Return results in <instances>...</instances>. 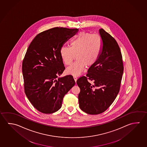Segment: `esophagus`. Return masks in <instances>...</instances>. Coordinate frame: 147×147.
<instances>
[{
	"label": "esophagus",
	"instance_id": "1",
	"mask_svg": "<svg viewBox=\"0 0 147 147\" xmlns=\"http://www.w3.org/2000/svg\"><path fill=\"white\" fill-rule=\"evenodd\" d=\"M73 78H74V80L75 81V82H76V81H77V78L76 76H73Z\"/></svg>",
	"mask_w": 147,
	"mask_h": 147
}]
</instances>
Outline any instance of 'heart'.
Returning a JSON list of instances; mask_svg holds the SVG:
<instances>
[{
  "label": "heart",
  "instance_id": "1",
  "mask_svg": "<svg viewBox=\"0 0 147 147\" xmlns=\"http://www.w3.org/2000/svg\"><path fill=\"white\" fill-rule=\"evenodd\" d=\"M103 49V41L99 35L80 32L72 41L70 47L62 46L60 54L62 61L67 65L72 64L76 56V61L66 72L69 74L78 75L85 67H89L96 62Z\"/></svg>",
  "mask_w": 147,
  "mask_h": 147
}]
</instances>
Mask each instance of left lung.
Segmentation results:
<instances>
[{
  "label": "left lung",
  "mask_w": 147,
  "mask_h": 147,
  "mask_svg": "<svg viewBox=\"0 0 147 147\" xmlns=\"http://www.w3.org/2000/svg\"><path fill=\"white\" fill-rule=\"evenodd\" d=\"M99 32L103 41L100 55L88 70L86 76L80 77L76 82L80 89V108L90 115L102 113L113 103L119 92L123 73L122 56L116 40L103 29Z\"/></svg>",
  "instance_id": "8db88e82"
}]
</instances>
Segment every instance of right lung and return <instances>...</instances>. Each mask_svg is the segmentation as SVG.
Returning a JSON list of instances; mask_svg holds the SVG:
<instances>
[{
	"label": "right lung",
	"instance_id": "obj_1",
	"mask_svg": "<svg viewBox=\"0 0 147 147\" xmlns=\"http://www.w3.org/2000/svg\"><path fill=\"white\" fill-rule=\"evenodd\" d=\"M78 31L77 28L49 29L37 34L27 50L22 63L25 93L42 113L58 111L65 94L75 84L71 75L59 77L65 70L60 49Z\"/></svg>",
	"mask_w": 147,
	"mask_h": 147
}]
</instances>
